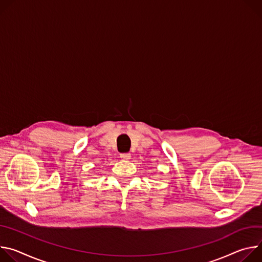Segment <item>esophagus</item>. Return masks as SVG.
<instances>
[{
	"instance_id": "obj_1",
	"label": "esophagus",
	"mask_w": 262,
	"mask_h": 262,
	"mask_svg": "<svg viewBox=\"0 0 262 262\" xmlns=\"http://www.w3.org/2000/svg\"><path fill=\"white\" fill-rule=\"evenodd\" d=\"M120 157H121L122 159H124V160H129V159L131 158V154H130V153H122V154L120 155Z\"/></svg>"
}]
</instances>
